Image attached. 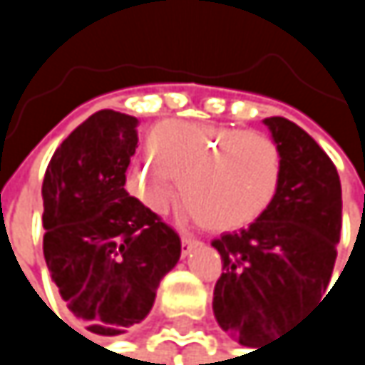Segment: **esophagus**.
I'll return each instance as SVG.
<instances>
[{"label": "esophagus", "mask_w": 365, "mask_h": 365, "mask_svg": "<svg viewBox=\"0 0 365 365\" xmlns=\"http://www.w3.org/2000/svg\"><path fill=\"white\" fill-rule=\"evenodd\" d=\"M196 245H198V241H194V239H182V255L183 257L190 254V252H192Z\"/></svg>", "instance_id": "obj_1"}]
</instances>
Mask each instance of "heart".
<instances>
[{
	"instance_id": "b5f03b06",
	"label": "heart",
	"mask_w": 365,
	"mask_h": 365,
	"mask_svg": "<svg viewBox=\"0 0 365 365\" xmlns=\"http://www.w3.org/2000/svg\"><path fill=\"white\" fill-rule=\"evenodd\" d=\"M150 160L126 171L128 194L163 217L180 198L215 232L245 228L274 202L283 182V152L264 133L167 120L148 135Z\"/></svg>"
}]
</instances>
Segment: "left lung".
I'll return each mask as SVG.
<instances>
[{
  "label": "left lung",
  "instance_id": "8db88e82",
  "mask_svg": "<svg viewBox=\"0 0 365 365\" xmlns=\"http://www.w3.org/2000/svg\"><path fill=\"white\" fill-rule=\"evenodd\" d=\"M262 122L283 152L279 194L245 230L211 243L224 262L215 322L255 351L324 296L342 226L340 178L328 154L287 118Z\"/></svg>",
  "mask_w": 365,
  "mask_h": 365
}]
</instances>
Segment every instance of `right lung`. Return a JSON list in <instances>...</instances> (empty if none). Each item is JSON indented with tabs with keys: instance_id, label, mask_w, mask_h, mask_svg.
<instances>
[{
	"instance_id": "obj_1",
	"label": "right lung",
	"mask_w": 365,
	"mask_h": 365,
	"mask_svg": "<svg viewBox=\"0 0 365 365\" xmlns=\"http://www.w3.org/2000/svg\"><path fill=\"white\" fill-rule=\"evenodd\" d=\"M137 118L101 110L54 152L43 183V259L71 315L99 336L141 324L182 254L173 228L126 190Z\"/></svg>"
}]
</instances>
